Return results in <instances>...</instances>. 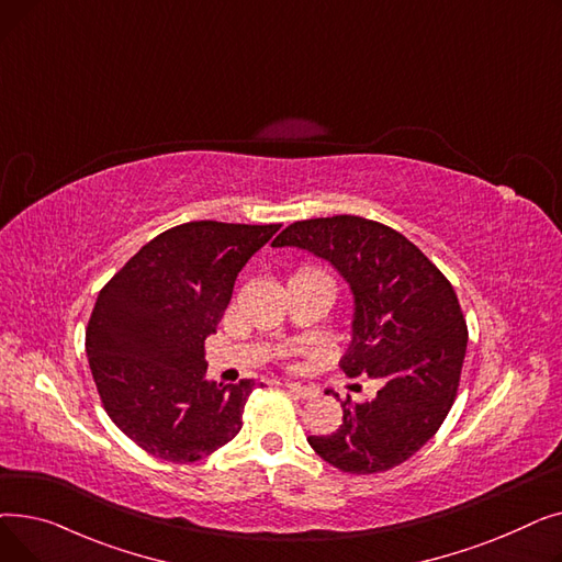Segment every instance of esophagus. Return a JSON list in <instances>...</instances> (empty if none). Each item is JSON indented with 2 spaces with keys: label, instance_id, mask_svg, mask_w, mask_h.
<instances>
[{
  "label": "esophagus",
  "instance_id": "obj_1",
  "mask_svg": "<svg viewBox=\"0 0 562 562\" xmlns=\"http://www.w3.org/2000/svg\"><path fill=\"white\" fill-rule=\"evenodd\" d=\"M286 392L293 394L296 398H314L316 396V390L314 387H307V385H301V382H286Z\"/></svg>",
  "mask_w": 562,
  "mask_h": 562
}]
</instances>
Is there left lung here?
Wrapping results in <instances>:
<instances>
[{"label": "left lung", "mask_w": 562, "mask_h": 562, "mask_svg": "<svg viewBox=\"0 0 562 562\" xmlns=\"http://www.w3.org/2000/svg\"><path fill=\"white\" fill-rule=\"evenodd\" d=\"M273 246L305 248L348 280L356 321L339 367L348 378L385 382L373 401H341V426L310 435V447L344 474L398 467L439 430L458 396L469 333L451 282L401 232L362 216L296 221Z\"/></svg>", "instance_id": "1"}]
</instances>
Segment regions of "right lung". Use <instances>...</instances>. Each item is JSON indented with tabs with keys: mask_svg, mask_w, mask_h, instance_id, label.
<instances>
[{
	"mask_svg": "<svg viewBox=\"0 0 562 562\" xmlns=\"http://www.w3.org/2000/svg\"><path fill=\"white\" fill-rule=\"evenodd\" d=\"M278 229L280 223L175 225L102 286L86 328L88 364L109 419L143 451L195 462L241 430L259 385L206 382L204 339L216 333L236 276Z\"/></svg>",
	"mask_w": 562,
	"mask_h": 562,
	"instance_id": "obj_1",
	"label": "right lung"
}]
</instances>
